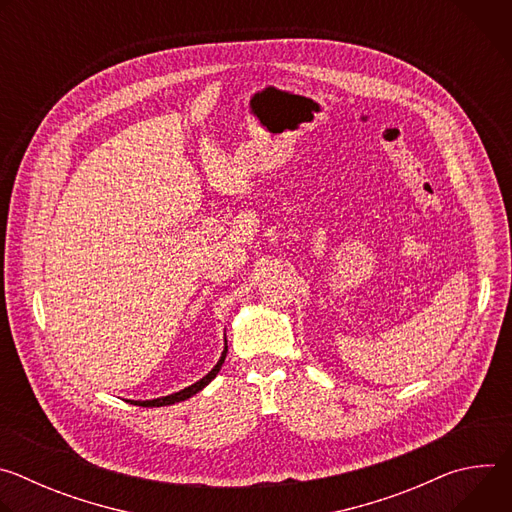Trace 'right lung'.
<instances>
[{"label": "right lung", "instance_id": "right-lung-1", "mask_svg": "<svg viewBox=\"0 0 512 512\" xmlns=\"http://www.w3.org/2000/svg\"><path fill=\"white\" fill-rule=\"evenodd\" d=\"M227 338H225V350H223V354H221V358H218V362L214 364L212 367V371L208 373V375H204L200 381H196L194 385H190V387H186V389H182V391H178V393H172V395H166V397H160V399H150V401H131L133 405H141V407H164V405H174V403H180V401H186V399H190L192 395H196L198 391H202L216 375H218V371H221V367H223V362H225V356H227Z\"/></svg>", "mask_w": 512, "mask_h": 512}]
</instances>
